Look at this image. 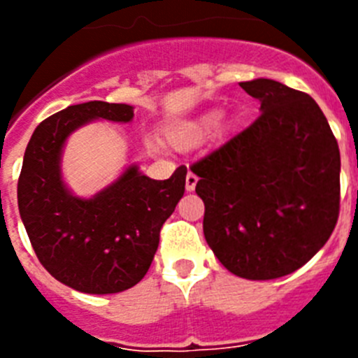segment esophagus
I'll return each instance as SVG.
<instances>
[{"label":"esophagus","instance_id":"esophagus-1","mask_svg":"<svg viewBox=\"0 0 358 358\" xmlns=\"http://www.w3.org/2000/svg\"><path fill=\"white\" fill-rule=\"evenodd\" d=\"M197 176L194 172L186 173V192H194L195 186H197Z\"/></svg>","mask_w":358,"mask_h":358}]
</instances>
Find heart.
<instances>
[{
	"label": "heart",
	"mask_w": 358,
	"mask_h": 358,
	"mask_svg": "<svg viewBox=\"0 0 358 358\" xmlns=\"http://www.w3.org/2000/svg\"><path fill=\"white\" fill-rule=\"evenodd\" d=\"M217 120L218 115L215 110L204 113V115L194 120H179V122H173L164 127V136H166L169 143L173 145L176 148H188L192 145L199 143L206 136V132H210V129L217 123ZM148 148L154 152L159 150L156 143H148Z\"/></svg>",
	"instance_id": "1"
}]
</instances>
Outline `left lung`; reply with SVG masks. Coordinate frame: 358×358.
Returning <instances> with one entry per match:
<instances>
[{
    "label": "left lung",
    "mask_w": 358,
    "mask_h": 358,
    "mask_svg": "<svg viewBox=\"0 0 358 358\" xmlns=\"http://www.w3.org/2000/svg\"><path fill=\"white\" fill-rule=\"evenodd\" d=\"M240 87L262 115L192 164L195 192L218 262L245 280H276L303 267L337 224L339 145L306 93L271 78Z\"/></svg>",
    "instance_id": "obj_1"
}]
</instances>
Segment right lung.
Instances as JSON below:
<instances>
[{"label": "right lung", "instance_id": "1", "mask_svg": "<svg viewBox=\"0 0 358 358\" xmlns=\"http://www.w3.org/2000/svg\"><path fill=\"white\" fill-rule=\"evenodd\" d=\"M134 107L69 106L37 125L17 182L19 215L43 267L84 294H116L140 283L159 245V231L185 195L186 166L156 181L136 163L91 197H78L62 176L68 138L96 120L129 123Z\"/></svg>", "mask_w": 358, "mask_h": 358}]
</instances>
